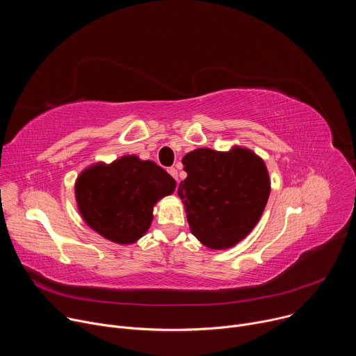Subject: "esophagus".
Masks as SVG:
<instances>
[{"instance_id":"esophagus-1","label":"esophagus","mask_w":356,"mask_h":356,"mask_svg":"<svg viewBox=\"0 0 356 356\" xmlns=\"http://www.w3.org/2000/svg\"><path fill=\"white\" fill-rule=\"evenodd\" d=\"M168 172H169V175H170V176H173V177L177 180V169H175V168H169V169H168Z\"/></svg>"}]
</instances>
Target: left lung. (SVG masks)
I'll use <instances>...</instances> for the list:
<instances>
[{
	"label": "left lung",
	"mask_w": 356,
	"mask_h": 356,
	"mask_svg": "<svg viewBox=\"0 0 356 356\" xmlns=\"http://www.w3.org/2000/svg\"><path fill=\"white\" fill-rule=\"evenodd\" d=\"M187 177L180 195L191 234L211 250L245 239L259 222L270 194L264 159L249 147H197L183 158Z\"/></svg>",
	"instance_id": "left-lung-1"
}]
</instances>
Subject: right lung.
Returning <instances> with one entry per match:
<instances>
[{
  "label": "right lung",
  "instance_id": "1",
  "mask_svg": "<svg viewBox=\"0 0 356 356\" xmlns=\"http://www.w3.org/2000/svg\"><path fill=\"white\" fill-rule=\"evenodd\" d=\"M175 188L176 180L155 162L124 155L81 170L74 198L92 231L114 243L131 245L147 232L158 201Z\"/></svg>",
  "mask_w": 356,
  "mask_h": 356
}]
</instances>
